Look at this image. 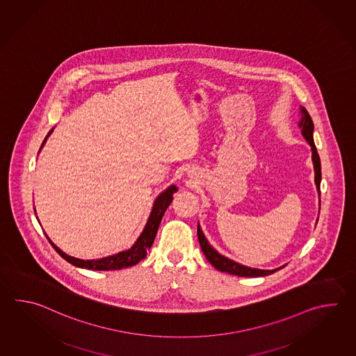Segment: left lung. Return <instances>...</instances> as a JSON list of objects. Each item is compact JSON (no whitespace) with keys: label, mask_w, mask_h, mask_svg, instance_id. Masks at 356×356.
<instances>
[{"label":"left lung","mask_w":356,"mask_h":356,"mask_svg":"<svg viewBox=\"0 0 356 356\" xmlns=\"http://www.w3.org/2000/svg\"><path fill=\"white\" fill-rule=\"evenodd\" d=\"M300 114H302V118H300V122H299V127L302 129V134H303L305 140L312 147L313 166H314V174H316L314 181H316V185H317L318 194H321L319 185H321L322 175H321V161H319L318 152H317L316 145H314V142H313V128H314V125H313L312 118H311V115L308 114V111L303 106H300ZM197 240H199L202 251L205 254L207 260L211 262L214 268L219 270V271H222V273H228V274H232V275L254 277V276L270 275V274L275 273L276 270H280V268H283L282 266V268H275V270L247 268V266H243V265H241L238 262H234L232 260H229V259H227L225 256L218 254L217 251L209 245V242L204 237L202 228L199 225H197Z\"/></svg>","instance_id":"obj_1"}]
</instances>
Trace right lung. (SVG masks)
<instances>
[{"label":"right lung","instance_id":"add662e5","mask_svg":"<svg viewBox=\"0 0 356 356\" xmlns=\"http://www.w3.org/2000/svg\"><path fill=\"white\" fill-rule=\"evenodd\" d=\"M51 131L48 133V136L44 139L42 147L45 143L47 138L49 137ZM176 191H177L176 186H170L168 189L165 190L162 194H160V196L154 202L151 216H149V219H148V222L145 225V231L139 236L137 242L129 250L123 251V252L113 254V256H109V257H104V259H100V260H80V259H76V257L65 254L48 237L47 238L49 241V243L53 246V248L58 252L59 256H62L65 261L72 264V265L77 266V268H90V270H106V271L108 270H120V268H129V266L138 264L140 260H143L145 254H147V251L152 246L154 237L157 234V229L160 227L161 219L163 217V214H165V211L168 208V205L172 202V195H174V193H176Z\"/></svg>","mask_w":356,"mask_h":356}]
</instances>
